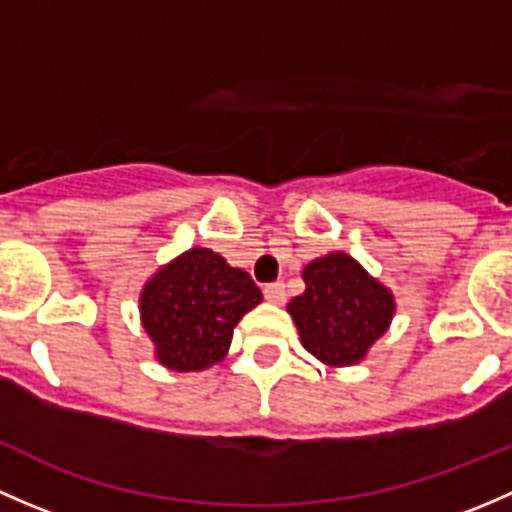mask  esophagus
Returning <instances> with one entry per match:
<instances>
[{
  "label": "esophagus",
  "instance_id": "1",
  "mask_svg": "<svg viewBox=\"0 0 512 512\" xmlns=\"http://www.w3.org/2000/svg\"><path fill=\"white\" fill-rule=\"evenodd\" d=\"M262 292H265L267 302H272V304H285L287 302L285 282H270V285H265Z\"/></svg>",
  "mask_w": 512,
  "mask_h": 512
}]
</instances>
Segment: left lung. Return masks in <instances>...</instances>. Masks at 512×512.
<instances>
[{
	"mask_svg": "<svg viewBox=\"0 0 512 512\" xmlns=\"http://www.w3.org/2000/svg\"><path fill=\"white\" fill-rule=\"evenodd\" d=\"M307 289L287 304L304 349L332 366L364 359L366 349L389 329L394 297L371 280L344 252L309 262L302 272Z\"/></svg>",
	"mask_w": 512,
	"mask_h": 512,
	"instance_id": "left-lung-1",
	"label": "left lung"
}]
</instances>
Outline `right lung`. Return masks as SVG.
<instances>
[{
  "label": "right lung",
  "instance_id": "add662e5",
  "mask_svg": "<svg viewBox=\"0 0 512 512\" xmlns=\"http://www.w3.org/2000/svg\"><path fill=\"white\" fill-rule=\"evenodd\" d=\"M262 302L247 272L218 252L193 247L158 272L141 294V319L160 364L200 371L223 361L232 329Z\"/></svg>",
  "mask_w": 512,
  "mask_h": 512
}]
</instances>
